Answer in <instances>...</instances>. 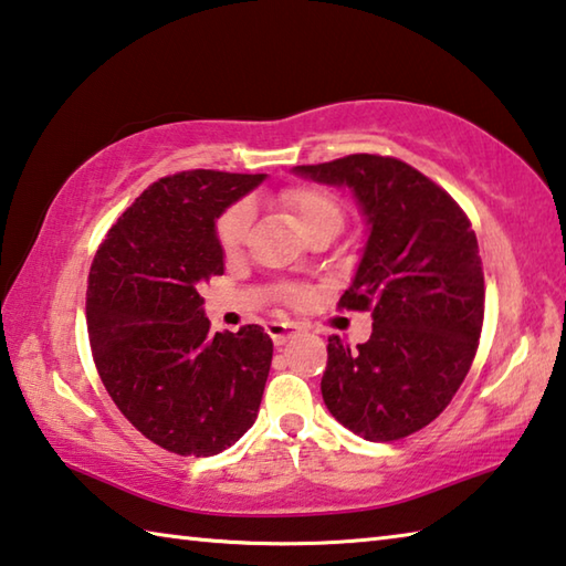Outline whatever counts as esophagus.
I'll return each instance as SVG.
<instances>
[{"label": "esophagus", "mask_w": 566, "mask_h": 566, "mask_svg": "<svg viewBox=\"0 0 566 566\" xmlns=\"http://www.w3.org/2000/svg\"><path fill=\"white\" fill-rule=\"evenodd\" d=\"M296 332H300V327H296V324H292V322H270V324H266V334H270L276 347H282V344L290 342Z\"/></svg>", "instance_id": "34e87169"}]
</instances>
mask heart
<instances>
[{"instance_id":"obj_1","label":"heart","mask_w":566,"mask_h":566,"mask_svg":"<svg viewBox=\"0 0 566 566\" xmlns=\"http://www.w3.org/2000/svg\"><path fill=\"white\" fill-rule=\"evenodd\" d=\"M280 205L290 212L296 224L304 232L317 222H339L342 224V209L329 191L319 187H290L280 195ZM249 227H252V214H249L247 205H237L219 219L217 234L219 244H222L224 254H237L244 247L249 237Z\"/></svg>"}]
</instances>
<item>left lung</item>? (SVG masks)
<instances>
[{"label": "left lung", "mask_w": 566, "mask_h": 566, "mask_svg": "<svg viewBox=\"0 0 566 566\" xmlns=\"http://www.w3.org/2000/svg\"><path fill=\"white\" fill-rule=\"evenodd\" d=\"M294 175L347 187L367 224L344 310L371 312V337H329L322 397L369 442H395L447 409L476 354L484 272L467 214L432 179L395 157L349 155Z\"/></svg>", "instance_id": "left-lung-1"}]
</instances>
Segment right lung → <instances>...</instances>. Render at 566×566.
I'll list each match as a JSON object with an SVG mask.
<instances>
[{"instance_id":"right-lung-1","label":"right lung","mask_w":566,"mask_h":566,"mask_svg":"<svg viewBox=\"0 0 566 566\" xmlns=\"http://www.w3.org/2000/svg\"><path fill=\"white\" fill-rule=\"evenodd\" d=\"M264 177L191 169L159 179L94 254L87 329L102 385L167 452L219 454L260 411L270 334L260 324L209 332L199 284L224 274L217 219Z\"/></svg>"}]
</instances>
